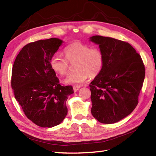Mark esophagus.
Here are the masks:
<instances>
[{
  "mask_svg": "<svg viewBox=\"0 0 156 156\" xmlns=\"http://www.w3.org/2000/svg\"><path fill=\"white\" fill-rule=\"evenodd\" d=\"M73 91H74L75 92L77 91L80 88V85H74L73 86Z\"/></svg>",
  "mask_w": 156,
  "mask_h": 156,
  "instance_id": "obj_1",
  "label": "esophagus"
}]
</instances>
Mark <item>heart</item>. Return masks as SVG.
Here are the masks:
<instances>
[{
  "instance_id": "obj_1",
  "label": "heart",
  "mask_w": 156,
  "mask_h": 156,
  "mask_svg": "<svg viewBox=\"0 0 156 156\" xmlns=\"http://www.w3.org/2000/svg\"><path fill=\"white\" fill-rule=\"evenodd\" d=\"M66 58L54 55L50 60V66L58 75L64 76L71 64L74 65L75 72L70 73L65 79L68 84L82 83L89 76L95 78L101 73L105 65V56L98 47H91L80 42H74L65 47Z\"/></svg>"
}]
</instances>
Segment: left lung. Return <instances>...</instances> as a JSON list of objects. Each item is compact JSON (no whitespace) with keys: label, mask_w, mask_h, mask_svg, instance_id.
<instances>
[{"label":"left lung","mask_w":156,"mask_h":156,"mask_svg":"<svg viewBox=\"0 0 156 156\" xmlns=\"http://www.w3.org/2000/svg\"><path fill=\"white\" fill-rule=\"evenodd\" d=\"M105 56L101 73L89 84L92 115L103 124L123 119L135 109L145 76L140 55L126 42L94 36Z\"/></svg>","instance_id":"left-lung-1"}]
</instances>
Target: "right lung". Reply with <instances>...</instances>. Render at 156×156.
Listing matches in <instances>:
<instances>
[{"instance_id": "add662e5", "label": "right lung", "mask_w": 156, "mask_h": 156, "mask_svg": "<svg viewBox=\"0 0 156 156\" xmlns=\"http://www.w3.org/2000/svg\"><path fill=\"white\" fill-rule=\"evenodd\" d=\"M62 43L51 38L28 43L17 55L12 71L15 98L25 115L41 127L60 125L67 115L66 101L73 93L62 86L50 66V60Z\"/></svg>"}]
</instances>
